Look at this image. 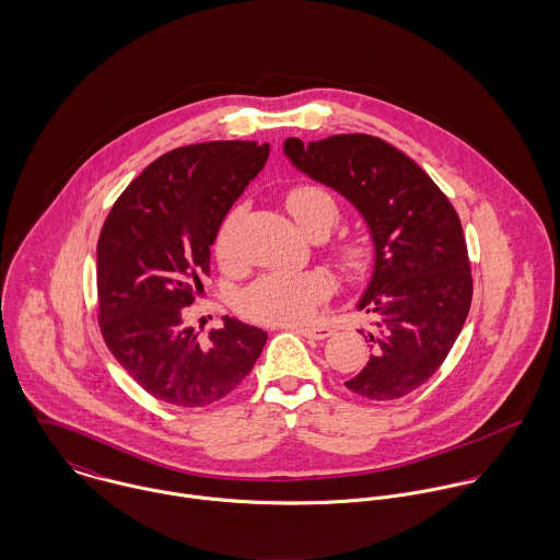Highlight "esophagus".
Returning <instances> with one entry per match:
<instances>
[{"instance_id": "esophagus-1", "label": "esophagus", "mask_w": 560, "mask_h": 560, "mask_svg": "<svg viewBox=\"0 0 560 560\" xmlns=\"http://www.w3.org/2000/svg\"><path fill=\"white\" fill-rule=\"evenodd\" d=\"M293 329L298 334H302L306 338H315V340H325V338H329L334 334L331 327H323V325H298Z\"/></svg>"}]
</instances>
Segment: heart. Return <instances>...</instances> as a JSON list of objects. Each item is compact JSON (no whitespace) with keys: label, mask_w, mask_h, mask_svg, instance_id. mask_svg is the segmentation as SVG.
Wrapping results in <instances>:
<instances>
[{"label":"heart","mask_w":560,"mask_h":560,"mask_svg":"<svg viewBox=\"0 0 560 560\" xmlns=\"http://www.w3.org/2000/svg\"><path fill=\"white\" fill-rule=\"evenodd\" d=\"M287 209L295 224L311 235H327L338 220V202L334 194L315 183L295 185L287 194ZM240 211L235 209L220 226L215 237L218 256L229 262L233 258V240ZM336 262L349 273H364L371 265L373 252L364 240L349 237L334 245ZM331 293V280L320 271L291 273L271 271L252 282L240 295V311L249 319L271 325L308 320L320 302Z\"/></svg>","instance_id":"obj_1"}]
</instances>
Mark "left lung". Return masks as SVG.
Listing matches in <instances>:
<instances>
[{
    "label": "left lung",
    "mask_w": 560,
    "mask_h": 560,
    "mask_svg": "<svg viewBox=\"0 0 560 560\" xmlns=\"http://www.w3.org/2000/svg\"><path fill=\"white\" fill-rule=\"evenodd\" d=\"M284 155L345 196L369 226L375 265L358 311L375 323L360 331L371 358L345 386L371 400L400 399L442 366L470 313L472 273L459 215L418 163L380 138H287Z\"/></svg>",
    "instance_id": "8db88e82"
}]
</instances>
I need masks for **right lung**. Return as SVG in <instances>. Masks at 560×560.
Here are the masks:
<instances>
[{"instance_id": "right-lung-1", "label": "right lung", "mask_w": 560, "mask_h": 560, "mask_svg": "<svg viewBox=\"0 0 560 560\" xmlns=\"http://www.w3.org/2000/svg\"><path fill=\"white\" fill-rule=\"evenodd\" d=\"M269 144L202 142L153 161L112 207L96 245L98 323L122 369L155 399L207 407L249 375L267 331L224 317L198 340L185 308L209 276L218 231L265 167Z\"/></svg>"}]
</instances>
